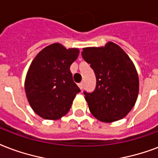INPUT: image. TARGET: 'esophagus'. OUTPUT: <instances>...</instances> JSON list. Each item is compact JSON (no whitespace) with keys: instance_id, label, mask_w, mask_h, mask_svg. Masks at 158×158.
<instances>
[{"instance_id":"obj_1","label":"esophagus","mask_w":158,"mask_h":158,"mask_svg":"<svg viewBox=\"0 0 158 158\" xmlns=\"http://www.w3.org/2000/svg\"><path fill=\"white\" fill-rule=\"evenodd\" d=\"M78 85H79V89H81V90L83 89H84V83H80V84H78Z\"/></svg>"}]
</instances>
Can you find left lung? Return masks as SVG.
<instances>
[{
    "label": "left lung",
    "instance_id": "1",
    "mask_svg": "<svg viewBox=\"0 0 158 158\" xmlns=\"http://www.w3.org/2000/svg\"><path fill=\"white\" fill-rule=\"evenodd\" d=\"M82 56L96 74L95 90L84 92L90 112L105 123L125 117L135 106L139 91L137 69L130 56L112 42L83 48Z\"/></svg>",
    "mask_w": 158,
    "mask_h": 158
}]
</instances>
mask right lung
<instances>
[{"label": "right lung", "mask_w": 158, "mask_h": 158, "mask_svg": "<svg viewBox=\"0 0 158 158\" xmlns=\"http://www.w3.org/2000/svg\"><path fill=\"white\" fill-rule=\"evenodd\" d=\"M79 54V48L67 49L55 43L33 60L26 74L24 90L31 108L40 117L56 120L69 110L80 92L69 70Z\"/></svg>", "instance_id": "add662e5"}]
</instances>
